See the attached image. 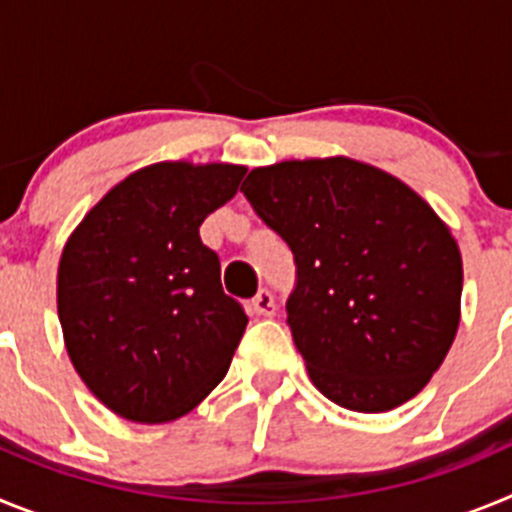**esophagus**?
Returning a JSON list of instances; mask_svg holds the SVG:
<instances>
[{"mask_svg":"<svg viewBox=\"0 0 512 512\" xmlns=\"http://www.w3.org/2000/svg\"><path fill=\"white\" fill-rule=\"evenodd\" d=\"M253 310L259 312V315H266V318H271L274 312H277V305H274V295H271L269 289H259V295L253 297Z\"/></svg>","mask_w":512,"mask_h":512,"instance_id":"esophagus-1","label":"esophagus"}]
</instances>
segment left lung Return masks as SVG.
Here are the masks:
<instances>
[{"label": "left lung", "mask_w": 512, "mask_h": 512, "mask_svg": "<svg viewBox=\"0 0 512 512\" xmlns=\"http://www.w3.org/2000/svg\"><path fill=\"white\" fill-rule=\"evenodd\" d=\"M241 192L295 256L287 323L312 384L356 413L418 395L454 343L464 282L431 205L341 156L253 169Z\"/></svg>", "instance_id": "1"}]
</instances>
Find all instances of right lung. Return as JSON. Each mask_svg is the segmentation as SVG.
Masks as SVG:
<instances>
[{
	"instance_id": "add662e5",
	"label": "right lung",
	"mask_w": 512,
	"mask_h": 512,
	"mask_svg": "<svg viewBox=\"0 0 512 512\" xmlns=\"http://www.w3.org/2000/svg\"><path fill=\"white\" fill-rule=\"evenodd\" d=\"M233 164H153L112 187L58 264V320L89 390L135 423L200 405L228 372L248 318L223 292L205 217L238 192Z\"/></svg>"
}]
</instances>
